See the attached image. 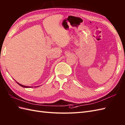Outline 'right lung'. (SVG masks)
I'll return each instance as SVG.
<instances>
[{
  "label": "right lung",
  "instance_id": "1",
  "mask_svg": "<svg viewBox=\"0 0 125 125\" xmlns=\"http://www.w3.org/2000/svg\"><path fill=\"white\" fill-rule=\"evenodd\" d=\"M17 83L19 85H20L21 86H22V87H26V88H27V87H30V86H24V85H21V84H19V83H17Z\"/></svg>",
  "mask_w": 125,
  "mask_h": 125
}]
</instances>
